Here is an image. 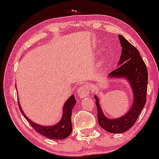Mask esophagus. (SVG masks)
Masks as SVG:
<instances>
[{
	"label": "esophagus",
	"mask_w": 159,
	"mask_h": 159,
	"mask_svg": "<svg viewBox=\"0 0 159 159\" xmlns=\"http://www.w3.org/2000/svg\"><path fill=\"white\" fill-rule=\"evenodd\" d=\"M89 87L86 86H83L79 89L78 90V96L80 98H84L85 97H86L88 95H89Z\"/></svg>",
	"instance_id": "obj_1"
}]
</instances>
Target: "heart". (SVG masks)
Instances as JSON below:
<instances>
[{
    "label": "heart",
    "mask_w": 159,
    "mask_h": 159,
    "mask_svg": "<svg viewBox=\"0 0 159 159\" xmlns=\"http://www.w3.org/2000/svg\"><path fill=\"white\" fill-rule=\"evenodd\" d=\"M104 61H105V58H102L101 61V63H103V62H104Z\"/></svg>",
    "instance_id": "1"
}]
</instances>
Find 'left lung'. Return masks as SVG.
Masks as SVG:
<instances>
[{
  "mask_svg": "<svg viewBox=\"0 0 159 159\" xmlns=\"http://www.w3.org/2000/svg\"><path fill=\"white\" fill-rule=\"evenodd\" d=\"M121 46V55L118 67L108 75V79L124 78L129 81L134 95L131 109L118 118H108L104 116L98 98L94 96L98 111V121L100 126L109 133L120 134L131 128L136 123L146 102L148 70L138 50L121 35H118Z\"/></svg>",
  "mask_w": 159,
  "mask_h": 159,
  "instance_id": "1",
  "label": "left lung"
}]
</instances>
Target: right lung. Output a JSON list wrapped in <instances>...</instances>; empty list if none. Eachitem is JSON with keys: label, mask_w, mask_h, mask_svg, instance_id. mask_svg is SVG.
Instances as JSON below:
<instances>
[{"label": "right lung", "mask_w": 159, "mask_h": 159, "mask_svg": "<svg viewBox=\"0 0 159 159\" xmlns=\"http://www.w3.org/2000/svg\"><path fill=\"white\" fill-rule=\"evenodd\" d=\"M76 103L74 95H72L67 101H66L63 107V116L60 121L58 124L53 125H48V126H44V125H39L33 122L31 120L27 118L25 113L21 108L20 103L18 101L19 108H20V112L26 118L28 123L38 133L42 134L43 136H46V138L51 139H55V140H60V139H65L69 136L72 132V124H71V114L72 110L74 106Z\"/></svg>", "instance_id": "add662e5"}]
</instances>
